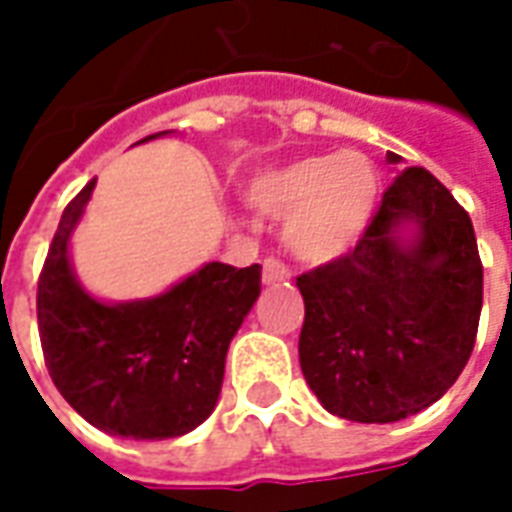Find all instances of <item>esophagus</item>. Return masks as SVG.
Segmentation results:
<instances>
[{"mask_svg":"<svg viewBox=\"0 0 512 512\" xmlns=\"http://www.w3.org/2000/svg\"><path fill=\"white\" fill-rule=\"evenodd\" d=\"M290 279V266L282 263L279 257H266L263 260V282L266 285H285Z\"/></svg>","mask_w":512,"mask_h":512,"instance_id":"34e87169","label":"esophagus"}]
</instances>
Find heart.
<instances>
[{"instance_id":"b5f03b06","label":"heart","mask_w":512,"mask_h":512,"mask_svg":"<svg viewBox=\"0 0 512 512\" xmlns=\"http://www.w3.org/2000/svg\"><path fill=\"white\" fill-rule=\"evenodd\" d=\"M381 197L376 164L359 150L307 156L249 183L257 211L288 219V246L307 263L348 255L370 227Z\"/></svg>"}]
</instances>
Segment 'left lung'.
I'll return each mask as SVG.
<instances>
[{
    "label": "left lung",
    "instance_id": "1",
    "mask_svg": "<svg viewBox=\"0 0 512 512\" xmlns=\"http://www.w3.org/2000/svg\"><path fill=\"white\" fill-rule=\"evenodd\" d=\"M400 221L420 224L411 247L394 238ZM296 285L301 373L337 417L378 425L411 417L472 356L483 310L477 238L469 213L425 167L403 169L359 244Z\"/></svg>",
    "mask_w": 512,
    "mask_h": 512
}]
</instances>
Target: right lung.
<instances>
[{
	"instance_id": "right-lung-1",
	"label": "right lung",
	"mask_w": 512,
	"mask_h": 512,
	"mask_svg": "<svg viewBox=\"0 0 512 512\" xmlns=\"http://www.w3.org/2000/svg\"><path fill=\"white\" fill-rule=\"evenodd\" d=\"M93 186L90 180L62 211L38 279V332L49 376L106 433L183 436L219 400L230 340L260 296V266L208 263L164 296L117 307L90 299L71 274L68 238Z\"/></svg>"
}]
</instances>
